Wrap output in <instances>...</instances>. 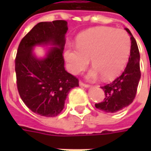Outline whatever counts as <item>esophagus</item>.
<instances>
[{"instance_id":"34e87169","label":"esophagus","mask_w":151,"mask_h":151,"mask_svg":"<svg viewBox=\"0 0 151 151\" xmlns=\"http://www.w3.org/2000/svg\"><path fill=\"white\" fill-rule=\"evenodd\" d=\"M79 86H83V87H86V88H90V87H91V86L88 85V84H85V83H83L82 82H79Z\"/></svg>"}]
</instances>
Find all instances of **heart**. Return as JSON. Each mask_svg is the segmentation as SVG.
Listing matches in <instances>:
<instances>
[{
  "label": "heart",
  "mask_w": 151,
  "mask_h": 151,
  "mask_svg": "<svg viewBox=\"0 0 151 151\" xmlns=\"http://www.w3.org/2000/svg\"><path fill=\"white\" fill-rule=\"evenodd\" d=\"M131 53V40L123 30L98 27L84 31L76 40V47H68L64 52L67 68L78 74L89 65L94 66L87 73L89 79L100 77L111 81L125 68Z\"/></svg>",
  "instance_id": "1"
}]
</instances>
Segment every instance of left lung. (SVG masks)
Wrapping results in <instances>:
<instances>
[{
  "label": "left lung",
  "mask_w": 151,
  "mask_h": 151,
  "mask_svg": "<svg viewBox=\"0 0 151 151\" xmlns=\"http://www.w3.org/2000/svg\"><path fill=\"white\" fill-rule=\"evenodd\" d=\"M124 29L130 35L131 53L122 74L111 83L101 87L104 91V100L95 104V107L105 112H117L131 104L135 98L141 78L138 47L129 30L128 28Z\"/></svg>",
  "instance_id": "left-lung-1"
}]
</instances>
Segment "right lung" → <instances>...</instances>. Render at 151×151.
<instances>
[{"label":"right lung","instance_id":"right-lung-1","mask_svg":"<svg viewBox=\"0 0 151 151\" xmlns=\"http://www.w3.org/2000/svg\"><path fill=\"white\" fill-rule=\"evenodd\" d=\"M67 25L64 20L39 22L18 46L15 72L19 95L29 109L43 116L59 115L70 90L78 86V78L64 67ZM36 46L49 50L39 58L34 52Z\"/></svg>","mask_w":151,"mask_h":151}]
</instances>
